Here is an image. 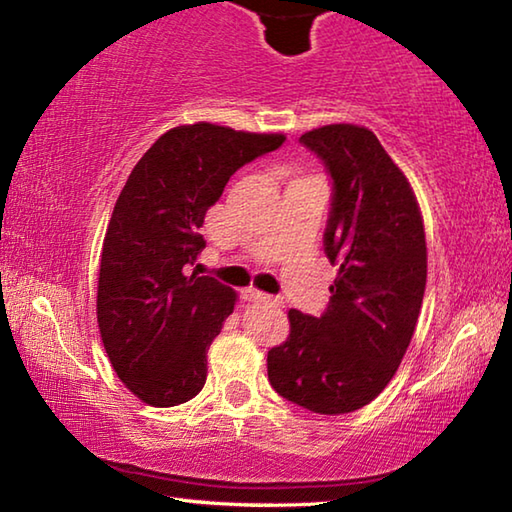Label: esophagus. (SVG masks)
Segmentation results:
<instances>
[{"instance_id": "1", "label": "esophagus", "mask_w": 512, "mask_h": 512, "mask_svg": "<svg viewBox=\"0 0 512 512\" xmlns=\"http://www.w3.org/2000/svg\"><path fill=\"white\" fill-rule=\"evenodd\" d=\"M244 298L250 300V302H259V305H266V307H277V305H280V300L273 298V296H268V293L257 291V289H246L244 291Z\"/></svg>"}]
</instances>
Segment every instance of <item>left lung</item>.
<instances>
[{"label":"left lung","mask_w":512,"mask_h":512,"mask_svg":"<svg viewBox=\"0 0 512 512\" xmlns=\"http://www.w3.org/2000/svg\"><path fill=\"white\" fill-rule=\"evenodd\" d=\"M334 180L325 255L339 266L320 318L289 311L268 350V381L320 415L370 404L400 368L427 287V241L409 178L366 126L329 124L300 137Z\"/></svg>","instance_id":"8db88e82"}]
</instances>
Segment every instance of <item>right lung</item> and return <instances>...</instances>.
I'll list each match as a JSON object with an SVG mask.
<instances>
[{
  "label": "right lung",
  "instance_id": "1",
  "mask_svg": "<svg viewBox=\"0 0 512 512\" xmlns=\"http://www.w3.org/2000/svg\"><path fill=\"white\" fill-rule=\"evenodd\" d=\"M284 140L210 121L176 126L121 189L103 239L97 320L117 377L144 404L178 406L205 386L207 350L237 293L185 268L205 248L198 228L232 173Z\"/></svg>",
  "mask_w": 512,
  "mask_h": 512
}]
</instances>
